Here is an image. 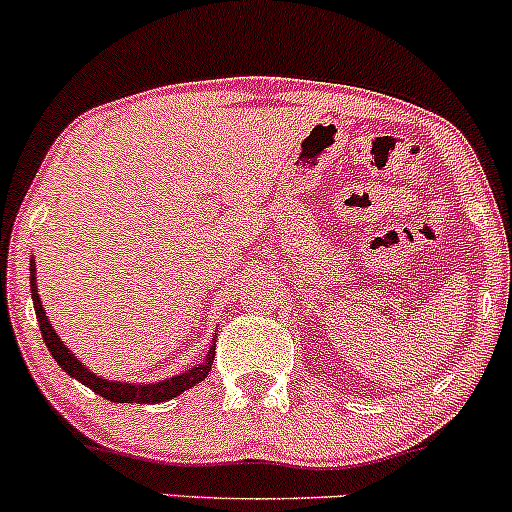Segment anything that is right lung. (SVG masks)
<instances>
[{
  "label": "right lung",
  "instance_id": "right-lung-1",
  "mask_svg": "<svg viewBox=\"0 0 512 512\" xmlns=\"http://www.w3.org/2000/svg\"><path fill=\"white\" fill-rule=\"evenodd\" d=\"M31 300H33V309H36V319L40 326V333H43V341L48 346L50 355L55 358V363L67 372V375L86 384L89 389H94L96 394L103 396L108 401H116V404H162V401L174 399L186 392V389L195 387L198 382H203L208 377V372L212 370V360H215V338L217 333L212 336V343L205 353L203 360L183 370L181 375H171L164 377L159 382H120V380H106V377L96 375L94 370H89L77 355L72 353L70 348L65 346L60 336H57L50 319L45 317V307L40 302L38 295V285H36V258H31Z\"/></svg>",
  "mask_w": 512,
  "mask_h": 512
}]
</instances>
